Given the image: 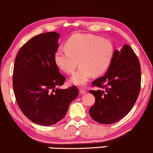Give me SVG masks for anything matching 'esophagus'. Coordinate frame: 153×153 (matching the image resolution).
I'll return each instance as SVG.
<instances>
[{"label":"esophagus","instance_id":"1","mask_svg":"<svg viewBox=\"0 0 153 153\" xmlns=\"http://www.w3.org/2000/svg\"><path fill=\"white\" fill-rule=\"evenodd\" d=\"M79 93L81 94V95H84V94L86 93V90H83V89H79Z\"/></svg>","mask_w":153,"mask_h":153}]
</instances>
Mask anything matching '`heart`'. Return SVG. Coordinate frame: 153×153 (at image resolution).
<instances>
[{
	"instance_id": "1",
	"label": "heart",
	"mask_w": 153,
	"mask_h": 153,
	"mask_svg": "<svg viewBox=\"0 0 153 153\" xmlns=\"http://www.w3.org/2000/svg\"><path fill=\"white\" fill-rule=\"evenodd\" d=\"M66 51H56L54 61L56 66L64 73H73L70 79L73 85L83 86L92 75L100 76L108 69L114 53L112 42L91 34H76L64 44Z\"/></svg>"
}]
</instances>
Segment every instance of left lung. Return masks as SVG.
Listing matches in <instances>:
<instances>
[{
	"mask_svg": "<svg viewBox=\"0 0 153 153\" xmlns=\"http://www.w3.org/2000/svg\"><path fill=\"white\" fill-rule=\"evenodd\" d=\"M92 86L100 90H90L95 105L90 115L97 123L111 124L121 120L136 102L141 87V68L138 58L129 45L125 44L114 51L108 69Z\"/></svg>",
	"mask_w": 153,
	"mask_h": 153,
	"instance_id": "8db88e82",
	"label": "left lung"
}]
</instances>
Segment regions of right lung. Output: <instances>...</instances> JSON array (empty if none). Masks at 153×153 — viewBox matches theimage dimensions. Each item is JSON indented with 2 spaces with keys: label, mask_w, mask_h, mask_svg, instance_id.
<instances>
[{
  "label": "right lung",
  "mask_w": 153,
  "mask_h": 153,
  "mask_svg": "<svg viewBox=\"0 0 153 153\" xmlns=\"http://www.w3.org/2000/svg\"><path fill=\"white\" fill-rule=\"evenodd\" d=\"M59 37L57 32H50L31 38L19 50L13 66L17 104L30 121L42 126L61 121L79 95L76 86L59 88L66 80L54 61Z\"/></svg>",
  "instance_id": "right-lung-1"
}]
</instances>
